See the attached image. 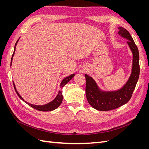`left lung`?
I'll return each instance as SVG.
<instances>
[{"mask_svg":"<svg viewBox=\"0 0 149 149\" xmlns=\"http://www.w3.org/2000/svg\"><path fill=\"white\" fill-rule=\"evenodd\" d=\"M119 34L128 40L127 44L133 54L132 73L126 84L115 91H103L96 81L89 76L85 74L86 96L89 104L98 111H107L116 109L128 102L132 97L139 78V53L137 47L129 31L123 27H119Z\"/></svg>","mask_w":149,"mask_h":149,"instance_id":"left-lung-1","label":"left lung"}]
</instances>
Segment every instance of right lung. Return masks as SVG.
Wrapping results in <instances>:
<instances>
[{
	"instance_id": "add662e5",
	"label": "right lung",
	"mask_w": 149,
	"mask_h": 149,
	"mask_svg": "<svg viewBox=\"0 0 149 149\" xmlns=\"http://www.w3.org/2000/svg\"><path fill=\"white\" fill-rule=\"evenodd\" d=\"M18 41H19V40H17L16 43H15V46L17 44V42ZM15 46L14 47V50H13V53L12 55V59H11V63H10V65H12V59H13V55H14V53H15ZM74 74H72L71 75H70L69 76H68V77L65 78V79H63L62 80V81L61 82V84H60V87H61V89L63 88V87H64V86L65 84H66L68 83L73 78L74 76ZM13 86H14V88H15V91L17 94V95L19 96V97L21 99V100L22 101H24V102H25V103L27 104H29L30 106H31V107L34 108L35 109H37L38 111H53L56 109V108L58 107H59L60 105L61 104L62 102V101H63V95H62V91L61 90H60L59 92H58V94H57L56 97L54 99V100L49 102V103L48 104H46L45 105H42V106H40V105H34V104H30L27 102H26L23 98H22L21 97V96L20 95V94H19V93L17 92V89H16V88H15V86L14 84V83L13 82Z\"/></svg>"
}]
</instances>
